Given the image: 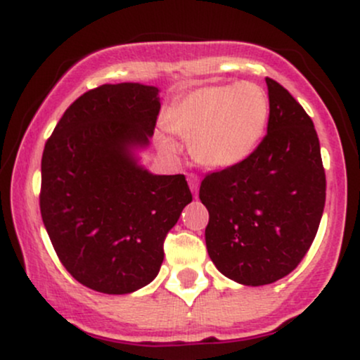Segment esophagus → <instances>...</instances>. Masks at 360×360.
Wrapping results in <instances>:
<instances>
[{
  "label": "esophagus",
  "mask_w": 360,
  "mask_h": 360,
  "mask_svg": "<svg viewBox=\"0 0 360 360\" xmlns=\"http://www.w3.org/2000/svg\"><path fill=\"white\" fill-rule=\"evenodd\" d=\"M188 181H189V188H191L193 194H194V196H196V193H198V186H200V179H198V176L189 174V176H188Z\"/></svg>",
  "instance_id": "34e87169"
}]
</instances>
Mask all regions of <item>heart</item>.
I'll return each instance as SVG.
<instances>
[{
  "label": "heart",
  "mask_w": 360,
  "mask_h": 360,
  "mask_svg": "<svg viewBox=\"0 0 360 360\" xmlns=\"http://www.w3.org/2000/svg\"><path fill=\"white\" fill-rule=\"evenodd\" d=\"M269 117V98L254 82L205 86L189 91L164 113V127L189 139L196 162L212 169L245 160L262 139ZM162 147L172 143L162 139Z\"/></svg>",
  "instance_id": "obj_1"
}]
</instances>
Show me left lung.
I'll use <instances>...</instances> for the list:
<instances>
[{
	"label": "left lung",
	"mask_w": 360,
	"mask_h": 360,
	"mask_svg": "<svg viewBox=\"0 0 360 360\" xmlns=\"http://www.w3.org/2000/svg\"><path fill=\"white\" fill-rule=\"evenodd\" d=\"M269 91L267 135L240 164L201 181L206 249L235 283L264 286L307 255L325 206V169L311 118L279 82Z\"/></svg>",
	"instance_id": "8db88e82"
}]
</instances>
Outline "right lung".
Wrapping results in <instances>:
<instances>
[{
    "instance_id": "1",
    "label": "right lung",
    "mask_w": 360,
    "mask_h": 360,
    "mask_svg": "<svg viewBox=\"0 0 360 360\" xmlns=\"http://www.w3.org/2000/svg\"><path fill=\"white\" fill-rule=\"evenodd\" d=\"M159 89L103 84L65 110L42 155L40 213L62 266L86 288L127 295L159 274L164 238L193 196L183 174L139 164Z\"/></svg>"
}]
</instances>
